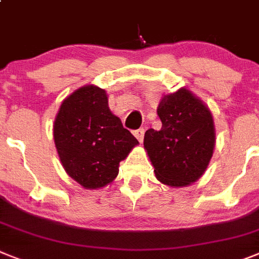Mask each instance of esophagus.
<instances>
[{
  "label": "esophagus",
  "instance_id": "34e87169",
  "mask_svg": "<svg viewBox=\"0 0 259 259\" xmlns=\"http://www.w3.org/2000/svg\"><path fill=\"white\" fill-rule=\"evenodd\" d=\"M133 134L134 136H136V138L138 141H140V142H142L143 141V136H145V129H138V130H134L133 132Z\"/></svg>",
  "mask_w": 259,
  "mask_h": 259
}]
</instances>
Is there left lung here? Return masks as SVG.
<instances>
[{
  "label": "left lung",
  "mask_w": 259,
  "mask_h": 259,
  "mask_svg": "<svg viewBox=\"0 0 259 259\" xmlns=\"http://www.w3.org/2000/svg\"><path fill=\"white\" fill-rule=\"evenodd\" d=\"M156 112L162 127L149 129L143 140L156 179L171 187L192 184L213 155L216 134L210 110L182 88L163 97Z\"/></svg>",
  "instance_id": "obj_1"
}]
</instances>
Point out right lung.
Instances as JSON below:
<instances>
[{
	"label": "right lung",
	"mask_w": 259,
	"mask_h": 259,
	"mask_svg": "<svg viewBox=\"0 0 259 259\" xmlns=\"http://www.w3.org/2000/svg\"><path fill=\"white\" fill-rule=\"evenodd\" d=\"M54 140L66 172L87 190L112 183L119 162L138 145L110 112L105 91L95 85L81 87L63 101Z\"/></svg>",
	"instance_id": "right-lung-1"
}]
</instances>
